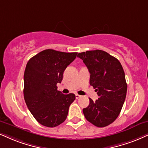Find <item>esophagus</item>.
<instances>
[{
    "label": "esophagus",
    "instance_id": "1",
    "mask_svg": "<svg viewBox=\"0 0 148 148\" xmlns=\"http://www.w3.org/2000/svg\"><path fill=\"white\" fill-rule=\"evenodd\" d=\"M80 97V95H78V94H76V99H78Z\"/></svg>",
    "mask_w": 148,
    "mask_h": 148
}]
</instances>
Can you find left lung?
<instances>
[{
    "label": "left lung",
    "mask_w": 148,
    "mask_h": 148,
    "mask_svg": "<svg viewBox=\"0 0 148 148\" xmlns=\"http://www.w3.org/2000/svg\"><path fill=\"white\" fill-rule=\"evenodd\" d=\"M90 73L89 83L99 96L83 108L86 119L97 127L111 124L120 113L126 96L124 71L118 59L101 50L78 53Z\"/></svg>",
    "instance_id": "1"
}]
</instances>
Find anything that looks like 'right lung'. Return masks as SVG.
<instances>
[{
    "label": "right lung",
    "mask_w": 148,
    "mask_h": 148,
    "mask_svg": "<svg viewBox=\"0 0 148 148\" xmlns=\"http://www.w3.org/2000/svg\"><path fill=\"white\" fill-rule=\"evenodd\" d=\"M77 52L47 49L29 59L24 74V97L29 110L40 124L59 126L67 118L74 93L65 95L57 90L68 65Z\"/></svg>",
    "instance_id": "right-lung-1"
}]
</instances>
